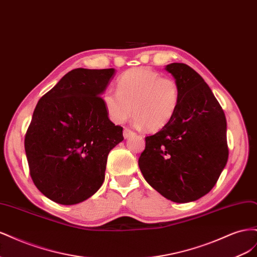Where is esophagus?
<instances>
[{
	"label": "esophagus",
	"instance_id": "1",
	"mask_svg": "<svg viewBox=\"0 0 257 257\" xmlns=\"http://www.w3.org/2000/svg\"><path fill=\"white\" fill-rule=\"evenodd\" d=\"M135 133L133 131H131V130H128V128H124L123 130V137L124 138H128V137H131V136H133Z\"/></svg>",
	"mask_w": 257,
	"mask_h": 257
}]
</instances>
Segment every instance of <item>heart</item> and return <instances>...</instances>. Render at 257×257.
Instances as JSON below:
<instances>
[{"label": "heart", "mask_w": 257, "mask_h": 257, "mask_svg": "<svg viewBox=\"0 0 257 257\" xmlns=\"http://www.w3.org/2000/svg\"><path fill=\"white\" fill-rule=\"evenodd\" d=\"M103 103L109 119L115 124L125 122L134 112L136 126L157 132L166 126L180 104V90L172 78L148 67H136L118 80V91L108 90Z\"/></svg>", "instance_id": "b5f03b06"}]
</instances>
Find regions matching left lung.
Masks as SVG:
<instances>
[{"label":"left lung","instance_id":"1","mask_svg":"<svg viewBox=\"0 0 257 257\" xmlns=\"http://www.w3.org/2000/svg\"><path fill=\"white\" fill-rule=\"evenodd\" d=\"M165 69L180 90V104L166 126L146 137L138 160L152 188L175 203H190L211 191L226 165V118L211 89L184 63Z\"/></svg>","mask_w":257,"mask_h":257}]
</instances>
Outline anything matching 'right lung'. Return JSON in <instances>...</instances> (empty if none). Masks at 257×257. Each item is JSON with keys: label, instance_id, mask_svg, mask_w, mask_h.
<instances>
[{"label": "right lung", "instance_id": "1", "mask_svg": "<svg viewBox=\"0 0 257 257\" xmlns=\"http://www.w3.org/2000/svg\"><path fill=\"white\" fill-rule=\"evenodd\" d=\"M114 72L73 69L35 107L25 139L30 175L54 203L79 204L104 182L108 154L123 141L100 97Z\"/></svg>", "mask_w": 257, "mask_h": 257}]
</instances>
